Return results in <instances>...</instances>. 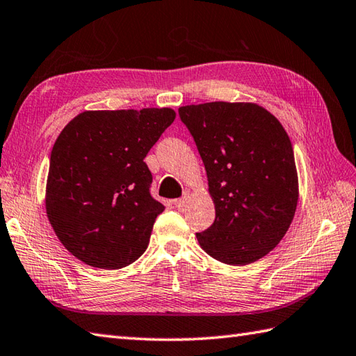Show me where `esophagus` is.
<instances>
[{"instance_id":"obj_1","label":"esophagus","mask_w":356,"mask_h":356,"mask_svg":"<svg viewBox=\"0 0 356 356\" xmlns=\"http://www.w3.org/2000/svg\"><path fill=\"white\" fill-rule=\"evenodd\" d=\"M186 200H188V197H186V195H184V197L176 199V200H174L172 203H174V207H177V208H182V207H185Z\"/></svg>"}]
</instances>
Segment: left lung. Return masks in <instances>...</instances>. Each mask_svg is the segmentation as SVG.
<instances>
[{
  "instance_id": "obj_1",
  "label": "left lung",
  "mask_w": 356,
  "mask_h": 356,
  "mask_svg": "<svg viewBox=\"0 0 356 356\" xmlns=\"http://www.w3.org/2000/svg\"><path fill=\"white\" fill-rule=\"evenodd\" d=\"M205 165L216 220L197 232L205 252L249 264L274 249L297 209L298 177L289 136L257 104L208 102L179 108Z\"/></svg>"
}]
</instances>
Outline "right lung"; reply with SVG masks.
I'll return each instance as SVG.
<instances>
[{"label":"right lung","mask_w":356,"mask_h":356,"mask_svg":"<svg viewBox=\"0 0 356 356\" xmlns=\"http://www.w3.org/2000/svg\"><path fill=\"white\" fill-rule=\"evenodd\" d=\"M174 118L171 108L84 111L58 136L45 208L67 251L88 266L120 269L145 252L165 207L143 159Z\"/></svg>","instance_id":"1"}]
</instances>
